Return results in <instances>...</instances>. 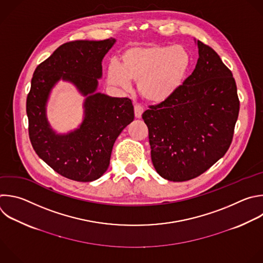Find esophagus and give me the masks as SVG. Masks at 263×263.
I'll list each match as a JSON object with an SVG mask.
<instances>
[{
  "instance_id": "34e87169",
  "label": "esophagus",
  "mask_w": 263,
  "mask_h": 263,
  "mask_svg": "<svg viewBox=\"0 0 263 263\" xmlns=\"http://www.w3.org/2000/svg\"><path fill=\"white\" fill-rule=\"evenodd\" d=\"M134 112H135V118L136 119H140L141 115L143 112V108L140 105H135L134 106Z\"/></svg>"
}]
</instances>
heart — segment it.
<instances>
[{"mask_svg":"<svg viewBox=\"0 0 263 263\" xmlns=\"http://www.w3.org/2000/svg\"><path fill=\"white\" fill-rule=\"evenodd\" d=\"M191 63V53L183 45L133 44L122 52L120 64L109 65L107 80L123 91L131 89V80L137 81L140 97L160 104L178 92Z\"/></svg>","mask_w":263,"mask_h":263,"instance_id":"1","label":"heart"}]
</instances>
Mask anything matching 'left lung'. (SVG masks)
<instances>
[{"instance_id": "1", "label": "left lung", "mask_w": 263, "mask_h": 263, "mask_svg": "<svg viewBox=\"0 0 263 263\" xmlns=\"http://www.w3.org/2000/svg\"><path fill=\"white\" fill-rule=\"evenodd\" d=\"M199 58L170 99L142 115L152 162L171 182L192 180L228 151L239 111L235 80L218 53L195 40Z\"/></svg>"}]
</instances>
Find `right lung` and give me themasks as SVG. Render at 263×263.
<instances>
[{
  "mask_svg": "<svg viewBox=\"0 0 263 263\" xmlns=\"http://www.w3.org/2000/svg\"><path fill=\"white\" fill-rule=\"evenodd\" d=\"M115 38L64 43L37 66L27 98L29 136L36 154L61 176L76 182H93L109 166L111 151L121 132L134 120L129 98L98 93L102 60ZM72 83L86 98L80 127L57 134L46 116V104L60 80Z\"/></svg>",
  "mask_w": 263,
  "mask_h": 263,
  "instance_id": "add662e5",
  "label": "right lung"
}]
</instances>
